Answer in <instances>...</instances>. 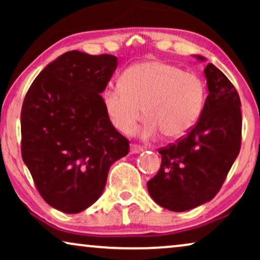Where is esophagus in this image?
Listing matches in <instances>:
<instances>
[{"mask_svg": "<svg viewBox=\"0 0 260 260\" xmlns=\"http://www.w3.org/2000/svg\"><path fill=\"white\" fill-rule=\"evenodd\" d=\"M143 151V148H141L140 145H136V144H131L130 145V152L131 154H138V152H142Z\"/></svg>", "mask_w": 260, "mask_h": 260, "instance_id": "34e87169", "label": "esophagus"}]
</instances>
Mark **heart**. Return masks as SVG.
<instances>
[{"instance_id":"1","label":"heart","mask_w":260,"mask_h":260,"mask_svg":"<svg viewBox=\"0 0 260 260\" xmlns=\"http://www.w3.org/2000/svg\"><path fill=\"white\" fill-rule=\"evenodd\" d=\"M103 105L119 133L130 134L142 116L138 136L166 140L184 136L198 122L206 101V86L197 74L172 63L149 60L129 67L120 77V87L103 92Z\"/></svg>"}]
</instances>
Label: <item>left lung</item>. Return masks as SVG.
Returning a JSON list of instances; mask_svg holds the SVG:
<instances>
[{
    "label": "left lung",
    "instance_id": "1",
    "mask_svg": "<svg viewBox=\"0 0 260 260\" xmlns=\"http://www.w3.org/2000/svg\"><path fill=\"white\" fill-rule=\"evenodd\" d=\"M193 56L206 61L205 56ZM204 73L208 95L197 125L176 144L159 149L161 167L147 183L152 200L173 212L189 211L211 201L240 151L239 94L213 63H207Z\"/></svg>",
    "mask_w": 260,
    "mask_h": 260
}]
</instances>
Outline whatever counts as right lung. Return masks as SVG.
<instances>
[{
  "label": "right lung",
  "mask_w": 260,
  "mask_h": 260,
  "mask_svg": "<svg viewBox=\"0 0 260 260\" xmlns=\"http://www.w3.org/2000/svg\"><path fill=\"white\" fill-rule=\"evenodd\" d=\"M117 65L115 55L66 52L39 73L23 101L22 159L44 200L67 214L93 205L110 167L129 152L101 95Z\"/></svg>",
  "instance_id": "obj_1"
}]
</instances>
